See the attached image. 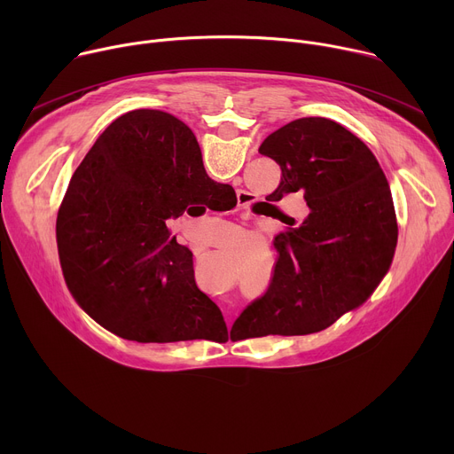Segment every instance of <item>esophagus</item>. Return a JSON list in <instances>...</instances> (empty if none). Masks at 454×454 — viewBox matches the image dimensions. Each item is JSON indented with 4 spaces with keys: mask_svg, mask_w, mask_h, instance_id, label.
I'll list each match as a JSON object with an SVG mask.
<instances>
[{
    "mask_svg": "<svg viewBox=\"0 0 454 454\" xmlns=\"http://www.w3.org/2000/svg\"><path fill=\"white\" fill-rule=\"evenodd\" d=\"M249 196H247V192H239V201H242V207H246L249 201ZM226 314V319H231L233 317V310H226L224 312Z\"/></svg>",
    "mask_w": 454,
    "mask_h": 454,
    "instance_id": "1",
    "label": "esophagus"
}]
</instances>
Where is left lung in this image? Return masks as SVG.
Wrapping results in <instances>:
<instances>
[{
  "label": "left lung",
  "mask_w": 454,
  "mask_h": 454,
  "mask_svg": "<svg viewBox=\"0 0 454 454\" xmlns=\"http://www.w3.org/2000/svg\"><path fill=\"white\" fill-rule=\"evenodd\" d=\"M258 153L282 168L278 200L301 192L310 212L275 239L271 284L235 323H249L256 336L319 333L359 307L392 266L397 221L390 184L372 151L329 118L293 120Z\"/></svg>",
  "instance_id": "obj_1"
}]
</instances>
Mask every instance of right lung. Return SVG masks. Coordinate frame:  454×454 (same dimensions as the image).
I'll use <instances>...</instances> for the list:
<instances>
[{"label": "right lung", "mask_w": 454, "mask_h": 454, "mask_svg": "<svg viewBox=\"0 0 454 454\" xmlns=\"http://www.w3.org/2000/svg\"><path fill=\"white\" fill-rule=\"evenodd\" d=\"M219 184L188 125L165 111H129L98 137L60 203L57 247L68 289L104 329L174 343L196 340L210 310L223 319L167 228L190 198L215 201Z\"/></svg>", "instance_id": "1"}]
</instances>
